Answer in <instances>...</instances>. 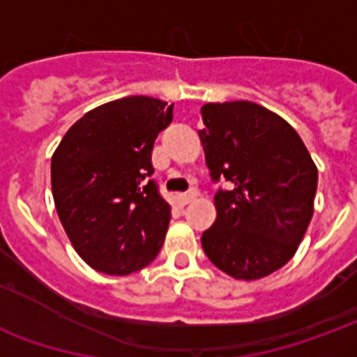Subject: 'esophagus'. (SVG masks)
<instances>
[{
  "instance_id": "1",
  "label": "esophagus",
  "mask_w": 357,
  "mask_h": 357,
  "mask_svg": "<svg viewBox=\"0 0 357 357\" xmlns=\"http://www.w3.org/2000/svg\"><path fill=\"white\" fill-rule=\"evenodd\" d=\"M195 197H197V193H195V191H189V193L178 195V202L181 204V206H185V204H189V202L193 201Z\"/></svg>"
}]
</instances>
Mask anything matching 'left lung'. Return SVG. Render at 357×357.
<instances>
[{"label": "left lung", "instance_id": "8db88e82", "mask_svg": "<svg viewBox=\"0 0 357 357\" xmlns=\"http://www.w3.org/2000/svg\"><path fill=\"white\" fill-rule=\"evenodd\" d=\"M199 132L218 216L202 233L204 255L235 279H260L291 260L306 233L317 168L289 122L250 101L208 102Z\"/></svg>", "mask_w": 357, "mask_h": 357}]
</instances>
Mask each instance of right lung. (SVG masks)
I'll list each match as a JSON object with an SVG mask.
<instances>
[{
  "mask_svg": "<svg viewBox=\"0 0 357 357\" xmlns=\"http://www.w3.org/2000/svg\"><path fill=\"white\" fill-rule=\"evenodd\" d=\"M174 105L132 95L89 110L51 158L55 208L76 252L97 271L128 275L155 260L170 206L151 153Z\"/></svg>",
  "mask_w": 357,
  "mask_h": 357,
  "instance_id": "obj_1",
  "label": "right lung"
}]
</instances>
